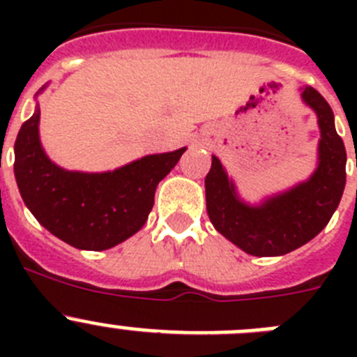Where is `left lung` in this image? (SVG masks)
I'll use <instances>...</instances> for the list:
<instances>
[{
  "instance_id": "1",
  "label": "left lung",
  "mask_w": 357,
  "mask_h": 357,
  "mask_svg": "<svg viewBox=\"0 0 357 357\" xmlns=\"http://www.w3.org/2000/svg\"><path fill=\"white\" fill-rule=\"evenodd\" d=\"M301 98L317 114L320 128L317 168L307 181L264 197L259 204H248L216 155L206 176L207 214L214 229L257 257L284 255L320 234L345 189L347 151L334 127L333 109L309 85L302 87Z\"/></svg>"
}]
</instances>
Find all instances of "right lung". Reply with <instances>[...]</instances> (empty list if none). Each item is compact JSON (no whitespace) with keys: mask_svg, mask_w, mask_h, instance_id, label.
Segmentation results:
<instances>
[{"mask_svg":"<svg viewBox=\"0 0 357 357\" xmlns=\"http://www.w3.org/2000/svg\"><path fill=\"white\" fill-rule=\"evenodd\" d=\"M39 119L36 103V112L23 123L14 144L15 182L37 222L80 250H107L143 229L157 184L175 168L185 146L144 155L112 172H69L46 155Z\"/></svg>","mask_w":357,"mask_h":357,"instance_id":"add662e5","label":"right lung"}]
</instances>
